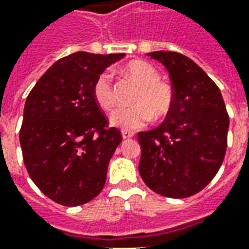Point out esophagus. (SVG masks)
I'll use <instances>...</instances> for the list:
<instances>
[{"instance_id":"1","label":"esophagus","mask_w":249,"mask_h":249,"mask_svg":"<svg viewBox=\"0 0 249 249\" xmlns=\"http://www.w3.org/2000/svg\"><path fill=\"white\" fill-rule=\"evenodd\" d=\"M121 136H123L124 140H126V139L133 137V132H130V130H121Z\"/></svg>"}]
</instances>
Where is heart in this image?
I'll use <instances>...</instances> for the list:
<instances>
[{"label":"heart","instance_id":"b5f03b06","mask_svg":"<svg viewBox=\"0 0 249 249\" xmlns=\"http://www.w3.org/2000/svg\"><path fill=\"white\" fill-rule=\"evenodd\" d=\"M129 76L141 84L135 96L133 107H123L110 116V124L123 129H137L149 123L152 117H165L173 105V90L169 84L160 80V74L153 65L146 61H130L125 66ZM93 98L104 110H110L116 105L112 73L101 71L93 84Z\"/></svg>","mask_w":249,"mask_h":249}]
</instances>
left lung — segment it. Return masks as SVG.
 <instances>
[{
  "label": "left lung",
  "instance_id": "obj_1",
  "mask_svg": "<svg viewBox=\"0 0 249 249\" xmlns=\"http://www.w3.org/2000/svg\"><path fill=\"white\" fill-rule=\"evenodd\" d=\"M148 56L167 68L173 105L159 126L139 132V172L153 192L189 197L219 172L230 117L220 89L196 62L176 52H151Z\"/></svg>",
  "mask_w": 249,
  "mask_h": 249
}]
</instances>
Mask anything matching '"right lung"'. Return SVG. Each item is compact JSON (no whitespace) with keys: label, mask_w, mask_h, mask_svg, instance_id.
Masks as SVG:
<instances>
[{"label":"right lung","mask_w":249,"mask_h":249,"mask_svg":"<svg viewBox=\"0 0 249 249\" xmlns=\"http://www.w3.org/2000/svg\"><path fill=\"white\" fill-rule=\"evenodd\" d=\"M125 54L77 52L56 61L30 90L19 144L33 183L53 201L81 205L103 191L123 141L93 98L97 76Z\"/></svg>","instance_id":"right-lung-1"}]
</instances>
